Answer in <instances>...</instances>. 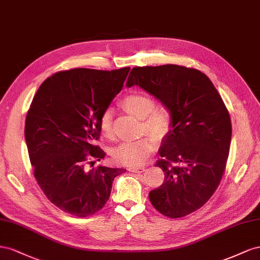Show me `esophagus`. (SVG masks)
<instances>
[{
    "label": "esophagus",
    "mask_w": 260,
    "mask_h": 260,
    "mask_svg": "<svg viewBox=\"0 0 260 260\" xmlns=\"http://www.w3.org/2000/svg\"><path fill=\"white\" fill-rule=\"evenodd\" d=\"M129 172H133V173H143L145 171V168H142V167H134V168H129L128 169Z\"/></svg>",
    "instance_id": "34e87169"
}]
</instances>
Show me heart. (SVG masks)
I'll return each mask as SVG.
<instances>
[{
	"instance_id": "obj_1",
	"label": "heart",
	"mask_w": 260,
	"mask_h": 260,
	"mask_svg": "<svg viewBox=\"0 0 260 260\" xmlns=\"http://www.w3.org/2000/svg\"><path fill=\"white\" fill-rule=\"evenodd\" d=\"M123 107L128 113L143 121V131L152 136L125 142L114 148L113 159L125 167H139L155 149V140L165 138L171 131L172 118L163 108H155L154 100L145 93H132L123 100ZM100 132L103 137H112V112L105 111L100 117Z\"/></svg>"
}]
</instances>
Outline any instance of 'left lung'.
Masks as SVG:
<instances>
[{
    "instance_id": "left-lung-1",
    "label": "left lung",
    "mask_w": 260,
    "mask_h": 260,
    "mask_svg": "<svg viewBox=\"0 0 260 260\" xmlns=\"http://www.w3.org/2000/svg\"><path fill=\"white\" fill-rule=\"evenodd\" d=\"M134 85L161 101L172 118L155 163L165 182L149 199L163 216L185 217L208 202L224 173L232 136L228 109L211 80L195 69L137 66L126 81Z\"/></svg>"
}]
</instances>
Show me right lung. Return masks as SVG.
<instances>
[{"label":"right lung","mask_w":260,"mask_h":260,"mask_svg":"<svg viewBox=\"0 0 260 260\" xmlns=\"http://www.w3.org/2000/svg\"><path fill=\"white\" fill-rule=\"evenodd\" d=\"M129 68L114 71L74 69L43 81L29 109L25 138L34 175L44 195L64 212L91 216L106 205L115 176L125 169L86 165L106 152L100 117L122 90Z\"/></svg>","instance_id":"obj_1"}]
</instances>
